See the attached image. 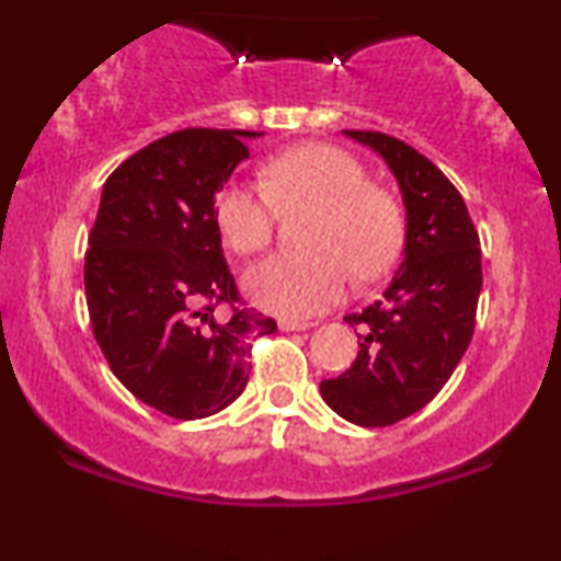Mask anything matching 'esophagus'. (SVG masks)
<instances>
[{
	"label": "esophagus",
	"mask_w": 561,
	"mask_h": 561,
	"mask_svg": "<svg viewBox=\"0 0 561 561\" xmlns=\"http://www.w3.org/2000/svg\"><path fill=\"white\" fill-rule=\"evenodd\" d=\"M311 327H313L311 321H296V319H283L280 321L283 332H306V329H311Z\"/></svg>",
	"instance_id": "34e87169"
}]
</instances>
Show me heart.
<instances>
[{
    "instance_id": "b5f03b06",
    "label": "heart",
    "mask_w": 561,
    "mask_h": 561,
    "mask_svg": "<svg viewBox=\"0 0 561 561\" xmlns=\"http://www.w3.org/2000/svg\"><path fill=\"white\" fill-rule=\"evenodd\" d=\"M260 186L232 183L217 196L221 240L240 255L271 242L275 206L311 204L301 252H275L244 275L252 301L278 317H311L340 301L347 267L370 280L386 273L403 240L401 206L367 183L357 158L332 145L306 142L283 150L260 171Z\"/></svg>"
}]
</instances>
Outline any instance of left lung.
<instances>
[{
	"instance_id": "1",
	"label": "left lung",
	"mask_w": 561,
	"mask_h": 561,
	"mask_svg": "<svg viewBox=\"0 0 561 561\" xmlns=\"http://www.w3.org/2000/svg\"><path fill=\"white\" fill-rule=\"evenodd\" d=\"M344 135L367 145L396 175L405 206L403 260L393 280L359 313L355 363L321 380V398L357 426H390L424 409L451 378L474 332L482 288L480 237L465 198L432 160L396 137Z\"/></svg>"
}]
</instances>
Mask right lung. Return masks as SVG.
Masks as SVG:
<instances>
[{"instance_id": "1", "label": "right lung", "mask_w": 561, "mask_h": 561, "mask_svg": "<svg viewBox=\"0 0 561 561\" xmlns=\"http://www.w3.org/2000/svg\"><path fill=\"white\" fill-rule=\"evenodd\" d=\"M260 135L181 129L127 158L102 188L83 265L91 329L122 386L165 416L227 409L248 386L250 336L278 329L252 309L214 313L237 301L214 198Z\"/></svg>"}]
</instances>
